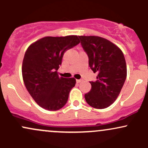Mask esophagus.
I'll use <instances>...</instances> for the list:
<instances>
[{"mask_svg": "<svg viewBox=\"0 0 148 148\" xmlns=\"http://www.w3.org/2000/svg\"><path fill=\"white\" fill-rule=\"evenodd\" d=\"M81 81H82V80H81V79H77V80H76V82H77V83H81Z\"/></svg>", "mask_w": 148, "mask_h": 148, "instance_id": "esophagus-1", "label": "esophagus"}]
</instances>
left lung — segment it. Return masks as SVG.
<instances>
[{
  "instance_id": "8db88e82",
  "label": "left lung",
  "mask_w": 148,
  "mask_h": 148,
  "mask_svg": "<svg viewBox=\"0 0 148 148\" xmlns=\"http://www.w3.org/2000/svg\"><path fill=\"white\" fill-rule=\"evenodd\" d=\"M89 58V66L97 73L95 81H90L91 90L85 94L90 106L107 108L116 100L127 78V65L122 51L109 40L97 36H79Z\"/></svg>"
}]
</instances>
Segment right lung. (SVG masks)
I'll return each mask as SVG.
<instances>
[{"label":"right lung","mask_w":148,"mask_h":148,"mask_svg":"<svg viewBox=\"0 0 148 148\" xmlns=\"http://www.w3.org/2000/svg\"><path fill=\"white\" fill-rule=\"evenodd\" d=\"M79 43L76 35L45 37L30 45L25 51L22 64L23 82L42 108L58 111L67 103L76 79L59 77L57 71L64 52Z\"/></svg>","instance_id":"obj_1"}]
</instances>
